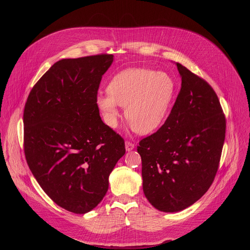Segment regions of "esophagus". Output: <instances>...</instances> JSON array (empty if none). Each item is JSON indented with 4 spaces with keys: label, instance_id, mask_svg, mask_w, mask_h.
Segmentation results:
<instances>
[{
    "label": "esophagus",
    "instance_id": "obj_1",
    "mask_svg": "<svg viewBox=\"0 0 250 250\" xmlns=\"http://www.w3.org/2000/svg\"><path fill=\"white\" fill-rule=\"evenodd\" d=\"M134 148V145L130 141H125V150L126 151H131Z\"/></svg>",
    "mask_w": 250,
    "mask_h": 250
}]
</instances>
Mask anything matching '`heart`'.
Returning <instances> with one entry per match:
<instances>
[{
	"mask_svg": "<svg viewBox=\"0 0 250 250\" xmlns=\"http://www.w3.org/2000/svg\"><path fill=\"white\" fill-rule=\"evenodd\" d=\"M99 93L96 104L104 122L111 128L119 125L120 105L130 127L140 134L156 130L169 112L175 92L172 77L162 71L129 68L117 74L106 88Z\"/></svg>",
	"mask_w": 250,
	"mask_h": 250,
	"instance_id": "heart-1",
	"label": "heart"
}]
</instances>
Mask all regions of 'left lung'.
I'll use <instances>...</instances> for the list:
<instances>
[{"label":"left lung","mask_w":250,"mask_h":250,"mask_svg":"<svg viewBox=\"0 0 250 250\" xmlns=\"http://www.w3.org/2000/svg\"><path fill=\"white\" fill-rule=\"evenodd\" d=\"M176 65L182 83L172 111L137 146L144 193L165 212L185 209L208 190L226 136V118L215 91L182 64Z\"/></svg>","instance_id":"left-lung-1"}]
</instances>
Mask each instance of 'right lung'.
Segmentation results:
<instances>
[{"label":"right lung","mask_w":250,"mask_h":250,"mask_svg":"<svg viewBox=\"0 0 250 250\" xmlns=\"http://www.w3.org/2000/svg\"><path fill=\"white\" fill-rule=\"evenodd\" d=\"M112 54L62 59L31 89L23 112L24 154L59 207L86 213L103 200L125 141L100 117L96 97Z\"/></svg>","instance_id":"1"}]
</instances>
